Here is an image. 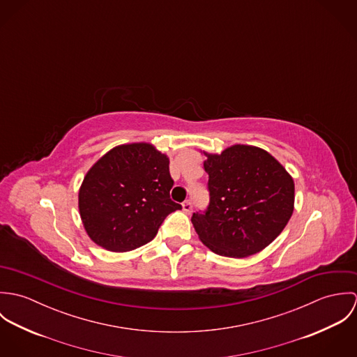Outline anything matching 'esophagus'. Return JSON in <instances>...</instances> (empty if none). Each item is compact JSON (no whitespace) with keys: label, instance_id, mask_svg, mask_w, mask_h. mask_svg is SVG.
Here are the masks:
<instances>
[{"label":"esophagus","instance_id":"esophagus-1","mask_svg":"<svg viewBox=\"0 0 357 357\" xmlns=\"http://www.w3.org/2000/svg\"><path fill=\"white\" fill-rule=\"evenodd\" d=\"M183 210H184L185 213H191V210H192V202H191V201L183 202Z\"/></svg>","mask_w":357,"mask_h":357}]
</instances>
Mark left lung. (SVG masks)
Masks as SVG:
<instances>
[{
    "label": "left lung",
    "instance_id": "8db88e82",
    "mask_svg": "<svg viewBox=\"0 0 357 357\" xmlns=\"http://www.w3.org/2000/svg\"><path fill=\"white\" fill-rule=\"evenodd\" d=\"M208 206L192 214L199 239L215 255H253L287 225L294 207V181L269 153L234 146L207 155Z\"/></svg>",
    "mask_w": 357,
    "mask_h": 357
}]
</instances>
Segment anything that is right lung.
Returning a JSON list of instances; mask_svg holds the SVG:
<instances>
[{"label":"right lung","mask_w":357,"mask_h":357,"mask_svg":"<svg viewBox=\"0 0 357 357\" xmlns=\"http://www.w3.org/2000/svg\"><path fill=\"white\" fill-rule=\"evenodd\" d=\"M169 158L147 143L112 149L84 178L79 213L91 239L111 252L153 241L163 220L181 204L170 199Z\"/></svg>","instance_id":"1"}]
</instances>
